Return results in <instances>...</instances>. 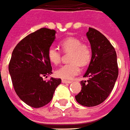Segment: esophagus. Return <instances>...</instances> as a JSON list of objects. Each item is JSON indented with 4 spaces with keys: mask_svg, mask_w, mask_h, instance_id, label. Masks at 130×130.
Instances as JSON below:
<instances>
[{
    "mask_svg": "<svg viewBox=\"0 0 130 130\" xmlns=\"http://www.w3.org/2000/svg\"><path fill=\"white\" fill-rule=\"evenodd\" d=\"M62 83H72V81H71V80H66L62 79Z\"/></svg>",
    "mask_w": 130,
    "mask_h": 130,
    "instance_id": "esophagus-1",
    "label": "esophagus"
}]
</instances>
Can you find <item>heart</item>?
<instances>
[{
	"label": "heart",
	"instance_id": "heart-1",
	"mask_svg": "<svg viewBox=\"0 0 130 130\" xmlns=\"http://www.w3.org/2000/svg\"><path fill=\"white\" fill-rule=\"evenodd\" d=\"M60 46L65 53L70 52L69 60L71 62L58 68L55 71L56 76L62 79H72L80 72V65L84 67L89 63L92 58L91 48L75 37L65 38L60 43ZM47 58L51 63L57 65L61 59V53L57 48L52 46L48 49Z\"/></svg>",
	"mask_w": 130,
	"mask_h": 130
}]
</instances>
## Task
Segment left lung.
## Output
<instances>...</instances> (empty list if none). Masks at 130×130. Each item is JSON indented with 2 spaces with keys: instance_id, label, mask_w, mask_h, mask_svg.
<instances>
[{
  "instance_id": "1",
  "label": "left lung",
  "mask_w": 130,
  "mask_h": 130,
  "mask_svg": "<svg viewBox=\"0 0 130 130\" xmlns=\"http://www.w3.org/2000/svg\"><path fill=\"white\" fill-rule=\"evenodd\" d=\"M92 50V58L80 82L81 91L75 96L79 104L93 107L109 96L119 75L116 51L107 38L95 29L89 27L86 34Z\"/></svg>"
}]
</instances>
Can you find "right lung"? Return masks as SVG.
<instances>
[{
  "label": "right lung",
  "mask_w": 130,
  "mask_h": 130,
  "mask_svg": "<svg viewBox=\"0 0 130 130\" xmlns=\"http://www.w3.org/2000/svg\"><path fill=\"white\" fill-rule=\"evenodd\" d=\"M56 31L41 28L29 34L15 47L9 72L16 94L29 106L38 108L52 101L61 79L43 76L52 74L48 49L55 40Z\"/></svg>",
  "instance_id": "obj_1"
}]
</instances>
